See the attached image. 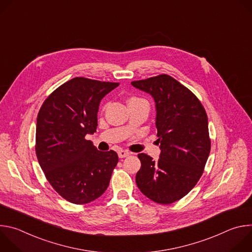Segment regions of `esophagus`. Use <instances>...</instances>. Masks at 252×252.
I'll list each match as a JSON object with an SVG mask.
<instances>
[{
  "label": "esophagus",
  "mask_w": 252,
  "mask_h": 252,
  "mask_svg": "<svg viewBox=\"0 0 252 252\" xmlns=\"http://www.w3.org/2000/svg\"><path fill=\"white\" fill-rule=\"evenodd\" d=\"M118 155H119V158H124L128 157V156H129V153H128V152H126V151H123V150H121V151H119Z\"/></svg>",
  "instance_id": "1"
}]
</instances>
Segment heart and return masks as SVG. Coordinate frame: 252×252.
Returning a JSON list of instances; mask_svg holds the SVG:
<instances>
[{"label": "heart", "mask_w": 252, "mask_h": 252, "mask_svg": "<svg viewBox=\"0 0 252 252\" xmlns=\"http://www.w3.org/2000/svg\"><path fill=\"white\" fill-rule=\"evenodd\" d=\"M133 99H140V98H137V97H131L129 100H133Z\"/></svg>", "instance_id": "obj_1"}]
</instances>
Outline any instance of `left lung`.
<instances>
[{
    "mask_svg": "<svg viewBox=\"0 0 252 252\" xmlns=\"http://www.w3.org/2000/svg\"><path fill=\"white\" fill-rule=\"evenodd\" d=\"M156 102L158 160L138 154L141 166L135 175L139 190L160 204L186 196L202 175L210 152L207 115L195 94L168 75L134 81Z\"/></svg>",
    "mask_w": 252,
    "mask_h": 252,
    "instance_id": "obj_1",
    "label": "left lung"
}]
</instances>
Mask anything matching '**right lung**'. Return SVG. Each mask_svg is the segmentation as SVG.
<instances>
[{
	"instance_id": "right-lung-1",
	"label": "right lung",
	"mask_w": 252,
	"mask_h": 252,
	"mask_svg": "<svg viewBox=\"0 0 252 252\" xmlns=\"http://www.w3.org/2000/svg\"><path fill=\"white\" fill-rule=\"evenodd\" d=\"M119 85L74 78L55 90L38 114L35 155L48 182L71 203H89L110 185L118 154L97 151L86 135L96 131L99 102Z\"/></svg>"
}]
</instances>
